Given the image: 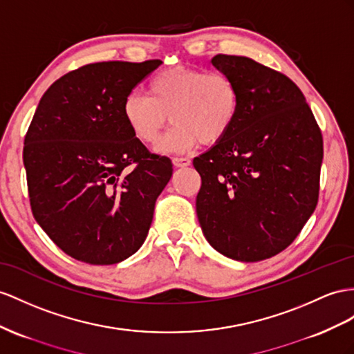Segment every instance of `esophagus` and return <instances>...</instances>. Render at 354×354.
Masks as SVG:
<instances>
[{
    "mask_svg": "<svg viewBox=\"0 0 354 354\" xmlns=\"http://www.w3.org/2000/svg\"><path fill=\"white\" fill-rule=\"evenodd\" d=\"M192 165V160L187 158V157H175L174 158V166L176 169H183V167H187Z\"/></svg>",
    "mask_w": 354,
    "mask_h": 354,
    "instance_id": "esophagus-1",
    "label": "esophagus"
}]
</instances>
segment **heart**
I'll use <instances>...</instances> for the list:
<instances>
[{"mask_svg":"<svg viewBox=\"0 0 354 354\" xmlns=\"http://www.w3.org/2000/svg\"><path fill=\"white\" fill-rule=\"evenodd\" d=\"M241 109L234 79L220 70L171 67L152 76L147 94L133 93L122 103V118L140 143H157L169 122L174 129L160 143L162 152L214 145L233 129Z\"/></svg>","mask_w":354,"mask_h":354,"instance_id":"heart-1","label":"heart"}]
</instances>
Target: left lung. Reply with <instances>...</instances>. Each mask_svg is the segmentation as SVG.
I'll list each match as a JSON object with an SVG mask.
<instances>
[{"label": "left lung", "mask_w": 354, "mask_h": 354, "mask_svg": "<svg viewBox=\"0 0 354 354\" xmlns=\"http://www.w3.org/2000/svg\"><path fill=\"white\" fill-rule=\"evenodd\" d=\"M241 109L223 140L193 160L205 238L223 256L260 261L286 250L319 202L323 136L302 91L254 59L218 53Z\"/></svg>", "instance_id": "8db88e82"}]
</instances>
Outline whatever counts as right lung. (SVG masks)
<instances>
[{
	"instance_id": "obj_1",
	"label": "right lung",
	"mask_w": 354,
	"mask_h": 354,
	"mask_svg": "<svg viewBox=\"0 0 354 354\" xmlns=\"http://www.w3.org/2000/svg\"><path fill=\"white\" fill-rule=\"evenodd\" d=\"M160 64L106 61L68 71L43 94L25 134L34 218L79 261L120 263L147 239L174 165L134 138L122 103Z\"/></svg>"
}]
</instances>
